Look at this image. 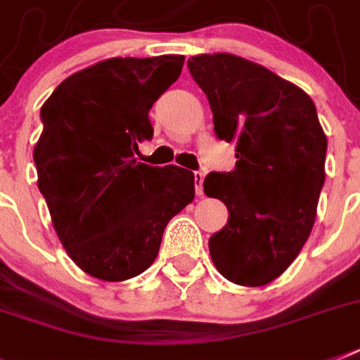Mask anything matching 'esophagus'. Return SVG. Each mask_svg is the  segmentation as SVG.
<instances>
[{
  "label": "esophagus",
  "mask_w": 360,
  "mask_h": 360,
  "mask_svg": "<svg viewBox=\"0 0 360 360\" xmlns=\"http://www.w3.org/2000/svg\"><path fill=\"white\" fill-rule=\"evenodd\" d=\"M204 173L202 171H197L195 173V193H197V197H202L204 195Z\"/></svg>",
  "instance_id": "esophagus-1"
}]
</instances>
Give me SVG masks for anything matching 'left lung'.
<instances>
[{
	"instance_id": "left-lung-1",
	"label": "left lung",
	"mask_w": 360,
	"mask_h": 360,
	"mask_svg": "<svg viewBox=\"0 0 360 360\" xmlns=\"http://www.w3.org/2000/svg\"><path fill=\"white\" fill-rule=\"evenodd\" d=\"M187 68L217 138L236 143V169L204 180L230 212L210 237L213 265L231 283L261 287L289 269L313 230L328 138L313 99L266 68L230 53L191 56Z\"/></svg>"
}]
</instances>
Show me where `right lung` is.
Here are the masks:
<instances>
[{
    "label": "right lung",
    "instance_id": "1",
    "mask_svg": "<svg viewBox=\"0 0 360 360\" xmlns=\"http://www.w3.org/2000/svg\"><path fill=\"white\" fill-rule=\"evenodd\" d=\"M182 55L108 58L56 86L40 110L38 189L68 255L86 274L124 281L153 265L163 230L195 198V174L136 162L148 110L180 77Z\"/></svg>",
    "mask_w": 360,
    "mask_h": 360
}]
</instances>
